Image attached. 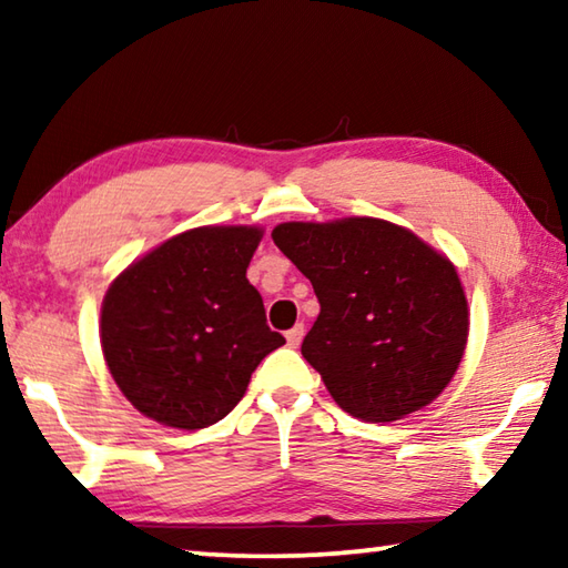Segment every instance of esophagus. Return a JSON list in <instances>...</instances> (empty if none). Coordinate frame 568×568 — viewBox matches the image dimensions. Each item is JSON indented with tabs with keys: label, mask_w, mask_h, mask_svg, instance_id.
Wrapping results in <instances>:
<instances>
[{
	"label": "esophagus",
	"mask_w": 568,
	"mask_h": 568,
	"mask_svg": "<svg viewBox=\"0 0 568 568\" xmlns=\"http://www.w3.org/2000/svg\"><path fill=\"white\" fill-rule=\"evenodd\" d=\"M303 335H305L303 323H297V325H293L291 331L285 333V341H287V345H291V348H297V345H301V341H303Z\"/></svg>",
	"instance_id": "34e87169"
}]
</instances>
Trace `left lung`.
Segmentation results:
<instances>
[{"mask_svg": "<svg viewBox=\"0 0 568 568\" xmlns=\"http://www.w3.org/2000/svg\"><path fill=\"white\" fill-rule=\"evenodd\" d=\"M273 240L318 295L301 353L345 413L390 423L448 386L468 303L446 255L378 217L283 223Z\"/></svg>", "mask_w": 568, "mask_h": 568, "instance_id": "left-lung-1", "label": "left lung"}]
</instances>
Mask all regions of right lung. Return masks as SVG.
I'll use <instances>...</instances> for the list:
<instances>
[{
    "label": "right lung",
    "mask_w": 568,
    "mask_h": 568,
    "mask_svg": "<svg viewBox=\"0 0 568 568\" xmlns=\"http://www.w3.org/2000/svg\"><path fill=\"white\" fill-rule=\"evenodd\" d=\"M263 230L195 227L132 263L102 301L100 338L114 383L162 426H213L285 338L267 328L245 277Z\"/></svg>",
    "instance_id": "1"
}]
</instances>
